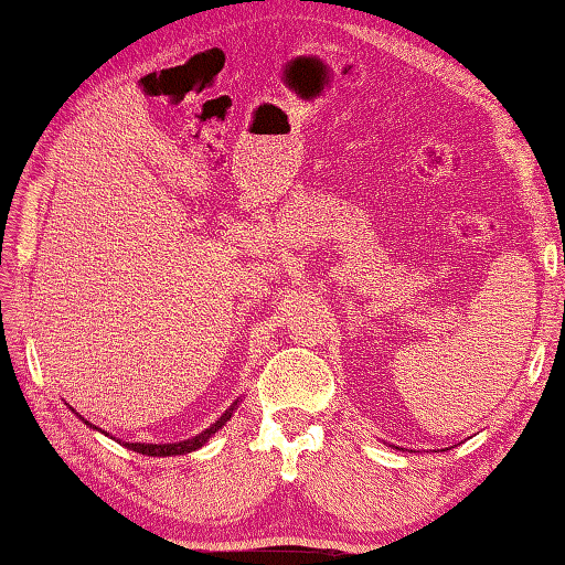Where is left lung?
<instances>
[{"mask_svg": "<svg viewBox=\"0 0 565 565\" xmlns=\"http://www.w3.org/2000/svg\"><path fill=\"white\" fill-rule=\"evenodd\" d=\"M395 449H397V447H395Z\"/></svg>", "mask_w": 565, "mask_h": 565, "instance_id": "8db88e82", "label": "left lung"}]
</instances>
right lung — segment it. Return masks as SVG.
<instances>
[{
  "instance_id": "right-lung-1",
  "label": "right lung",
  "mask_w": 565,
  "mask_h": 565,
  "mask_svg": "<svg viewBox=\"0 0 565 565\" xmlns=\"http://www.w3.org/2000/svg\"><path fill=\"white\" fill-rule=\"evenodd\" d=\"M239 407V397L234 399V403L224 409L222 413V417H217L214 419V423L207 427V429H202L200 435H194V437H190V439H182V443H172V445H148V443H122V439H116L113 435H108L106 429H100V427H96V425H90L88 419H84L81 417L74 407H71V413H76V417H81L84 419V423L90 427V429H96V433H100V435H106V437H110V439H116V443H120L122 447H128V449H132V452H138V455H148V457H178V455H190V452H194V449H200V447H204L210 443V437L214 435V433H220V429L230 423V417L234 415V409Z\"/></svg>"
}]
</instances>
